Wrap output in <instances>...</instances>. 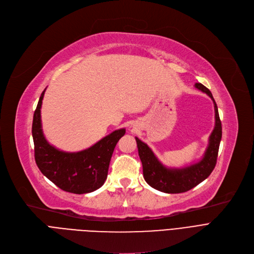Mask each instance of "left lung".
Instances as JSON below:
<instances>
[{"instance_id": "left-lung-1", "label": "left lung", "mask_w": 254, "mask_h": 254, "mask_svg": "<svg viewBox=\"0 0 254 254\" xmlns=\"http://www.w3.org/2000/svg\"><path fill=\"white\" fill-rule=\"evenodd\" d=\"M194 86L207 93L214 103L215 127L209 137V144L201 161L181 169H170L158 161L155 154L148 147L147 144L136 137L139 156L143 166V176L145 181L151 188L166 193L185 192L203 182L214 170L219 144L222 135L221 122L218 114L217 105L213 99L211 91L202 83H195Z\"/></svg>"}]
</instances>
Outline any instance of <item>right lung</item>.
<instances>
[{"instance_id": "obj_1", "label": "right lung", "mask_w": 254, "mask_h": 254, "mask_svg": "<svg viewBox=\"0 0 254 254\" xmlns=\"http://www.w3.org/2000/svg\"><path fill=\"white\" fill-rule=\"evenodd\" d=\"M45 89L39 99L33 118L36 164L44 176L64 191L77 194L95 191L107 179L112 153L118 140L126 134V129L114 130L81 151L59 150L47 142L42 130L41 106Z\"/></svg>"}]
</instances>
